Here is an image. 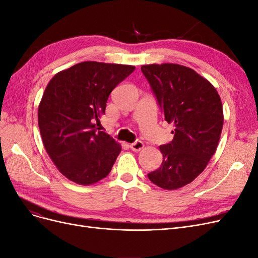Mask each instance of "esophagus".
Returning <instances> with one entry per match:
<instances>
[{
  "label": "esophagus",
  "mask_w": 258,
  "mask_h": 258,
  "mask_svg": "<svg viewBox=\"0 0 258 258\" xmlns=\"http://www.w3.org/2000/svg\"><path fill=\"white\" fill-rule=\"evenodd\" d=\"M144 147H145L144 142L140 141V140H136L135 142H133V144L130 145V148H131L133 151H135V152H138V151L142 150V149H144Z\"/></svg>",
  "instance_id": "1"
}]
</instances>
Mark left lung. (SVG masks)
I'll return each instance as SVG.
<instances>
[{"label":"left lung","mask_w":258,"mask_h":258,"mask_svg":"<svg viewBox=\"0 0 258 258\" xmlns=\"http://www.w3.org/2000/svg\"><path fill=\"white\" fill-rule=\"evenodd\" d=\"M148 80L165 120L174 125L172 141L160 146L163 164L148 174L158 187H183L203 172L217 150L223 126L221 99L195 70L176 63L145 64Z\"/></svg>","instance_id":"left-lung-1"}]
</instances>
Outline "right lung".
Wrapping results in <instances>:
<instances>
[{
	"label": "right lung",
	"instance_id": "1",
	"mask_svg": "<svg viewBox=\"0 0 258 258\" xmlns=\"http://www.w3.org/2000/svg\"><path fill=\"white\" fill-rule=\"evenodd\" d=\"M134 66L84 61L60 71L47 84L38 108L43 146L59 172L80 185L106 177L121 147L95 122L110 92Z\"/></svg>",
	"mask_w": 258,
	"mask_h": 258
}]
</instances>
